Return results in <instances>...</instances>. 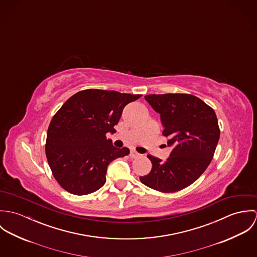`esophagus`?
Wrapping results in <instances>:
<instances>
[{"label":"esophagus","instance_id":"1","mask_svg":"<svg viewBox=\"0 0 257 257\" xmlns=\"http://www.w3.org/2000/svg\"><path fill=\"white\" fill-rule=\"evenodd\" d=\"M141 154L140 153H138L137 151H135V150H131V153H130V156L132 157V158H137V157H139Z\"/></svg>","mask_w":257,"mask_h":257}]
</instances>
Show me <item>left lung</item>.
<instances>
[{"label":"left lung","instance_id":"8db88e82","mask_svg":"<svg viewBox=\"0 0 257 257\" xmlns=\"http://www.w3.org/2000/svg\"><path fill=\"white\" fill-rule=\"evenodd\" d=\"M145 98L160 113L162 135L173 149L165 162L148 154L152 168L140 180L162 193L180 191L194 183L214 157L220 133L216 112L190 94H152Z\"/></svg>","mask_w":257,"mask_h":257}]
</instances>
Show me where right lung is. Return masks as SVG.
I'll list each match as a JSON object with an SVG mask.
<instances>
[{"label":"right lung","mask_w":257,"mask_h":257,"mask_svg":"<svg viewBox=\"0 0 257 257\" xmlns=\"http://www.w3.org/2000/svg\"><path fill=\"white\" fill-rule=\"evenodd\" d=\"M142 95L87 89L70 97L53 115L46 136L45 154L51 172L67 192L82 196L106 182L108 165L130 153L107 139L114 133L123 108Z\"/></svg>","instance_id":"obj_1"}]
</instances>
